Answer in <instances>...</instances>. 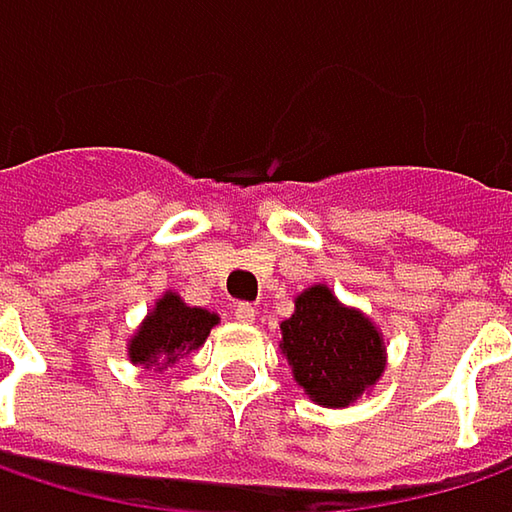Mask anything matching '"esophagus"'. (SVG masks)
<instances>
[{"instance_id": "34e87169", "label": "esophagus", "mask_w": 512, "mask_h": 512, "mask_svg": "<svg viewBox=\"0 0 512 512\" xmlns=\"http://www.w3.org/2000/svg\"><path fill=\"white\" fill-rule=\"evenodd\" d=\"M255 316H257V310L252 307V304H237V307H234V318H237L240 324H252Z\"/></svg>"}]
</instances>
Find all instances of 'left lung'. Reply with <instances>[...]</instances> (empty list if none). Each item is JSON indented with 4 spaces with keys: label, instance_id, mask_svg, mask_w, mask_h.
Returning <instances> with one entry per match:
<instances>
[{
    "label": "left lung",
    "instance_id": "1",
    "mask_svg": "<svg viewBox=\"0 0 512 512\" xmlns=\"http://www.w3.org/2000/svg\"><path fill=\"white\" fill-rule=\"evenodd\" d=\"M281 353L298 388L324 408H347L371 394L388 362L379 327L327 284L295 295V313L281 321Z\"/></svg>",
    "mask_w": 512,
    "mask_h": 512
}]
</instances>
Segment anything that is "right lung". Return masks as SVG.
Wrapping results in <instances>:
<instances>
[{
  "label": "right lung",
  "instance_id": "add662e5",
  "mask_svg": "<svg viewBox=\"0 0 512 512\" xmlns=\"http://www.w3.org/2000/svg\"><path fill=\"white\" fill-rule=\"evenodd\" d=\"M220 324V316L191 307L182 301L179 292L167 289L162 298H156L153 310L141 318L136 333L127 342V356L133 365L144 368H170L176 359L205 345L211 327Z\"/></svg>",
  "mask_w": 512,
  "mask_h": 512
}]
</instances>
